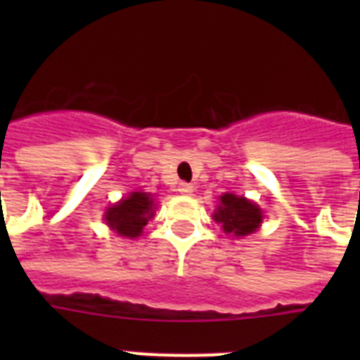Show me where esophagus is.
<instances>
[{
	"label": "esophagus",
	"mask_w": 360,
	"mask_h": 360,
	"mask_svg": "<svg viewBox=\"0 0 360 360\" xmlns=\"http://www.w3.org/2000/svg\"><path fill=\"white\" fill-rule=\"evenodd\" d=\"M178 191H180L182 195H191V193L195 191V187L191 186V184H187V182H180V184H178Z\"/></svg>",
	"instance_id": "esophagus-1"
}]
</instances>
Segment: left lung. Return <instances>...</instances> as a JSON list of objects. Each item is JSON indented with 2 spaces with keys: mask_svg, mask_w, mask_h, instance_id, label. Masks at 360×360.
Segmentation results:
<instances>
[{
  "mask_svg": "<svg viewBox=\"0 0 360 360\" xmlns=\"http://www.w3.org/2000/svg\"><path fill=\"white\" fill-rule=\"evenodd\" d=\"M219 202L221 203L218 205V211L214 212V219L221 224L227 234L247 236L262 224V211L257 209L256 203L249 202L243 196L225 193Z\"/></svg>",
  "mask_w": 360,
  "mask_h": 360,
  "instance_id": "left-lung-1",
  "label": "left lung"
}]
</instances>
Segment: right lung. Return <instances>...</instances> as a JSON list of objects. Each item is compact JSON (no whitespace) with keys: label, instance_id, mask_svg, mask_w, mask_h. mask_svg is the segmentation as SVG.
<instances>
[{"label":"right lung","instance_id":"add662e5","mask_svg":"<svg viewBox=\"0 0 360 360\" xmlns=\"http://www.w3.org/2000/svg\"><path fill=\"white\" fill-rule=\"evenodd\" d=\"M153 216V198L148 193H131L117 205L108 209L106 221L117 234L128 238L141 236L144 225Z\"/></svg>","mask_w":360,"mask_h":360}]
</instances>
